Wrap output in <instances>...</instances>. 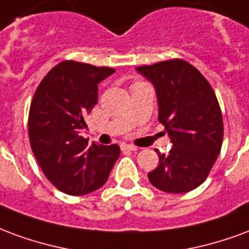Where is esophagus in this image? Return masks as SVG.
<instances>
[{"mask_svg": "<svg viewBox=\"0 0 249 249\" xmlns=\"http://www.w3.org/2000/svg\"><path fill=\"white\" fill-rule=\"evenodd\" d=\"M121 150L122 151H135L137 147L132 146V144H127V143H121Z\"/></svg>", "mask_w": 249, "mask_h": 249, "instance_id": "esophagus-1", "label": "esophagus"}]
</instances>
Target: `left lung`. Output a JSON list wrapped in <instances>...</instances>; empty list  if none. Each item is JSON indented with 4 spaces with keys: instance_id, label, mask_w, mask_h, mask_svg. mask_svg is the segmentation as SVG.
I'll list each match as a JSON object with an SVG mask.
<instances>
[{
    "instance_id": "left-lung-1",
    "label": "left lung",
    "mask_w": 249,
    "mask_h": 249,
    "mask_svg": "<svg viewBox=\"0 0 249 249\" xmlns=\"http://www.w3.org/2000/svg\"><path fill=\"white\" fill-rule=\"evenodd\" d=\"M137 70L155 86L159 122L171 138L168 155L148 172L154 187L168 194L195 190L215 164L223 143V117L215 91L196 67L168 59Z\"/></svg>"
}]
</instances>
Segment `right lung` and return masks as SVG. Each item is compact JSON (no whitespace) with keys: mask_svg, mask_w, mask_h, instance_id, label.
<instances>
[{"mask_svg":"<svg viewBox=\"0 0 249 249\" xmlns=\"http://www.w3.org/2000/svg\"><path fill=\"white\" fill-rule=\"evenodd\" d=\"M115 71L62 61L45 75L30 103L29 141L49 182L67 195H86L107 182L121 154L118 144L101 146L79 135L85 117L98 102V83Z\"/></svg>","mask_w":249,"mask_h":249,"instance_id":"right-lung-1","label":"right lung"}]
</instances>
